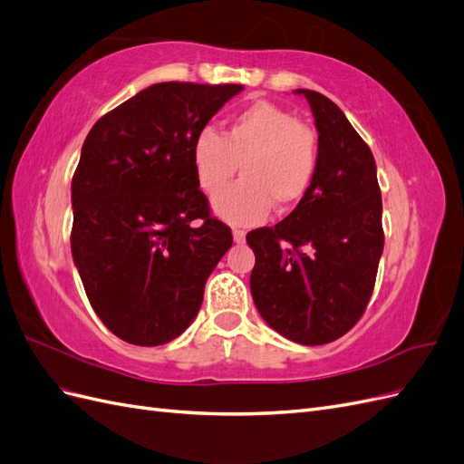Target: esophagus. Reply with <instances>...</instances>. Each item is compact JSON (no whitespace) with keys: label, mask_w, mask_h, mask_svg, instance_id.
Segmentation results:
<instances>
[{"label":"esophagus","mask_w":464,"mask_h":464,"mask_svg":"<svg viewBox=\"0 0 464 464\" xmlns=\"http://www.w3.org/2000/svg\"><path fill=\"white\" fill-rule=\"evenodd\" d=\"M245 239H246V233L243 229H233V241L237 245H243Z\"/></svg>","instance_id":"34e87169"}]
</instances>
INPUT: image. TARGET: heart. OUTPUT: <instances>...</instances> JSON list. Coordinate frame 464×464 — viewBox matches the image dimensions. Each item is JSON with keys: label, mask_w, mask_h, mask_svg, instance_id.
I'll list each match as a JSON object with an SVG mask.
<instances>
[{"label": "heart", "mask_w": 464, "mask_h": 464, "mask_svg": "<svg viewBox=\"0 0 464 464\" xmlns=\"http://www.w3.org/2000/svg\"><path fill=\"white\" fill-rule=\"evenodd\" d=\"M242 165L244 180L220 190ZM198 187L214 200L216 214L233 225H256L277 211L295 208L313 187L319 169L314 130L289 111L258 101L229 122L225 134L204 128L192 143Z\"/></svg>", "instance_id": "1"}]
</instances>
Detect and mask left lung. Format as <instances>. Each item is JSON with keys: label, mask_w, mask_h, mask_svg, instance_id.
<instances>
[{"label": "left lung", "mask_w": 464, "mask_h": 464, "mask_svg": "<svg viewBox=\"0 0 464 464\" xmlns=\"http://www.w3.org/2000/svg\"><path fill=\"white\" fill-rule=\"evenodd\" d=\"M319 169L307 196L274 227L246 235L255 250L250 294L284 338L321 346L362 319L385 245L372 150L336 104L309 89Z\"/></svg>", "instance_id": "obj_1"}]
</instances>
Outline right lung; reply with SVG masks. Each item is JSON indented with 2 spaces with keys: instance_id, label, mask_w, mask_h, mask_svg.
Masks as SVG:
<instances>
[{
  "instance_id": "right-lung-1",
  "label": "right lung",
  "mask_w": 464,
  "mask_h": 464,
  "mask_svg": "<svg viewBox=\"0 0 464 464\" xmlns=\"http://www.w3.org/2000/svg\"><path fill=\"white\" fill-rule=\"evenodd\" d=\"M243 85L155 83L87 134L72 180V255L91 307L136 346L180 336L233 245L198 188L192 143Z\"/></svg>"
}]
</instances>
